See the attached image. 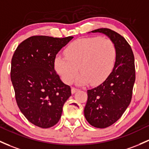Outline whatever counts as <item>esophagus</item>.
<instances>
[{
  "label": "esophagus",
  "instance_id": "esophagus-1",
  "mask_svg": "<svg viewBox=\"0 0 149 149\" xmlns=\"http://www.w3.org/2000/svg\"><path fill=\"white\" fill-rule=\"evenodd\" d=\"M78 91V89H77V88H71L72 94H74V93H76V92H77Z\"/></svg>",
  "mask_w": 149,
  "mask_h": 149
}]
</instances>
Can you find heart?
Segmentation results:
<instances>
[{"label":"heart","instance_id":"1","mask_svg":"<svg viewBox=\"0 0 149 149\" xmlns=\"http://www.w3.org/2000/svg\"><path fill=\"white\" fill-rule=\"evenodd\" d=\"M117 56L114 42L100 37L81 38L71 42L65 49V56L58 55L54 59V67L61 79L70 83L79 71L78 85L102 83L113 70Z\"/></svg>","mask_w":149,"mask_h":149}]
</instances>
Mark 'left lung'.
<instances>
[{
    "mask_svg": "<svg viewBox=\"0 0 149 149\" xmlns=\"http://www.w3.org/2000/svg\"><path fill=\"white\" fill-rule=\"evenodd\" d=\"M101 33L114 42L117 56L112 72L97 87L88 91L84 115L96 128H106L122 117L130 105L135 82L134 56L130 45L120 34L100 28L88 33Z\"/></svg>",
    "mask_w": 149,
    "mask_h": 149,
    "instance_id": "left-lung-1",
    "label": "left lung"
}]
</instances>
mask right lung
Wrapping results in <instances>:
<instances>
[{"instance_id": "add662e5", "label": "right lung", "mask_w": 149, "mask_h": 149, "mask_svg": "<svg viewBox=\"0 0 149 149\" xmlns=\"http://www.w3.org/2000/svg\"><path fill=\"white\" fill-rule=\"evenodd\" d=\"M73 37L33 36L17 47L11 61L10 78L21 112L41 128L58 123L63 106L71 95L54 69L57 54Z\"/></svg>"}]
</instances>
